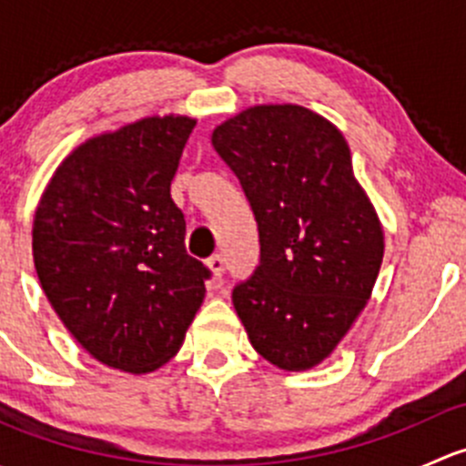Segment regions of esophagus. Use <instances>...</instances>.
<instances>
[{
  "mask_svg": "<svg viewBox=\"0 0 466 466\" xmlns=\"http://www.w3.org/2000/svg\"><path fill=\"white\" fill-rule=\"evenodd\" d=\"M207 266H209V270L214 272L216 279H220V277H223V272H225V257L223 255L209 257V259H207Z\"/></svg>",
  "mask_w": 466,
  "mask_h": 466,
  "instance_id": "1",
  "label": "esophagus"
}]
</instances>
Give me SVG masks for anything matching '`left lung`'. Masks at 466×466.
<instances>
[{
	"label": "left lung",
	"mask_w": 466,
	"mask_h": 466,
	"mask_svg": "<svg viewBox=\"0 0 466 466\" xmlns=\"http://www.w3.org/2000/svg\"><path fill=\"white\" fill-rule=\"evenodd\" d=\"M259 229V266L232 290L252 347L309 370L342 340L374 289L383 229L336 126L299 106H257L211 135Z\"/></svg>",
	"instance_id": "8db88e82"
}]
</instances>
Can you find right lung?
<instances>
[{"mask_svg": "<svg viewBox=\"0 0 466 466\" xmlns=\"http://www.w3.org/2000/svg\"><path fill=\"white\" fill-rule=\"evenodd\" d=\"M196 121L148 116L78 146L33 220L42 290L96 360L153 372L180 350L211 270L187 255L171 182Z\"/></svg>", "mask_w": 466, "mask_h": 466, "instance_id": "obj_1", "label": "right lung"}]
</instances>
